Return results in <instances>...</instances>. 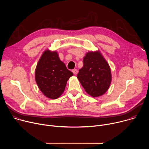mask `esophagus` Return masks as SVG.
I'll use <instances>...</instances> for the list:
<instances>
[{"label": "esophagus", "instance_id": "esophagus-1", "mask_svg": "<svg viewBox=\"0 0 149 149\" xmlns=\"http://www.w3.org/2000/svg\"><path fill=\"white\" fill-rule=\"evenodd\" d=\"M72 72H73V74H74V75H77V74H78V70H76V69L72 70Z\"/></svg>", "mask_w": 149, "mask_h": 149}]
</instances>
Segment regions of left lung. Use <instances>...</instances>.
Instances as JSON below:
<instances>
[{
	"label": "left lung",
	"instance_id": "obj_1",
	"mask_svg": "<svg viewBox=\"0 0 149 149\" xmlns=\"http://www.w3.org/2000/svg\"><path fill=\"white\" fill-rule=\"evenodd\" d=\"M77 78L85 91L93 97L103 95L108 90L111 81L109 63L99 51L87 53Z\"/></svg>",
	"mask_w": 149,
	"mask_h": 149
}]
</instances>
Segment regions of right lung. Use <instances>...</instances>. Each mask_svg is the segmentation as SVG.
Returning <instances> with one entry per match:
<instances>
[{
    "instance_id": "obj_1",
    "label": "right lung",
    "mask_w": 149,
    "mask_h": 149,
    "mask_svg": "<svg viewBox=\"0 0 149 149\" xmlns=\"http://www.w3.org/2000/svg\"><path fill=\"white\" fill-rule=\"evenodd\" d=\"M73 75L55 51L46 50L42 55L35 70V80L39 90L51 99L59 97L67 82Z\"/></svg>"
}]
</instances>
